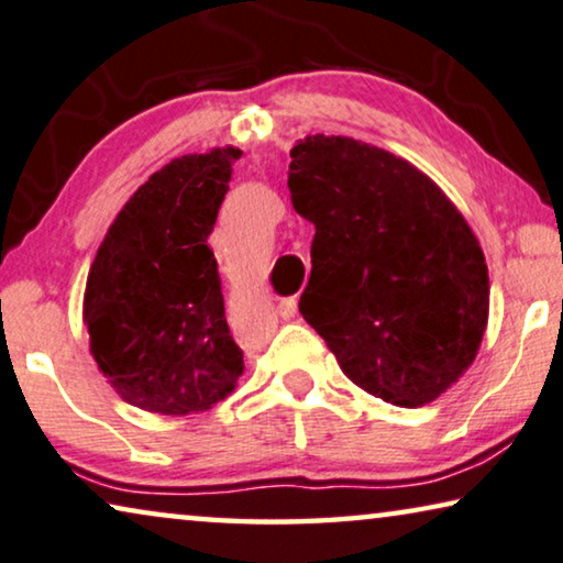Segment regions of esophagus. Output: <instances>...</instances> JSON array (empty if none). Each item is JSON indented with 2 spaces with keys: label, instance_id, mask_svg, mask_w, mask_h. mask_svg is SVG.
Segmentation results:
<instances>
[{
  "label": "esophagus",
  "instance_id": "1",
  "mask_svg": "<svg viewBox=\"0 0 563 563\" xmlns=\"http://www.w3.org/2000/svg\"><path fill=\"white\" fill-rule=\"evenodd\" d=\"M279 314L284 317V319H291L294 314H297V299H282V305H279Z\"/></svg>",
  "mask_w": 563,
  "mask_h": 563
}]
</instances>
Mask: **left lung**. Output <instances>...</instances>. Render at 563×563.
I'll list each match as a JSON object with an SVG mask.
<instances>
[{"instance_id": "1", "label": "left lung", "mask_w": 563, "mask_h": 563, "mask_svg": "<svg viewBox=\"0 0 563 563\" xmlns=\"http://www.w3.org/2000/svg\"><path fill=\"white\" fill-rule=\"evenodd\" d=\"M289 155L291 203L317 229L301 317L365 393L397 408L438 400L468 372L488 327L481 241L400 155L322 133Z\"/></svg>"}]
</instances>
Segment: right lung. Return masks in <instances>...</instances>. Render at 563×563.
<instances>
[{
	"mask_svg": "<svg viewBox=\"0 0 563 563\" xmlns=\"http://www.w3.org/2000/svg\"><path fill=\"white\" fill-rule=\"evenodd\" d=\"M241 151L173 158L128 198L98 246L82 322L98 369L155 415L206 412L244 375L209 233Z\"/></svg>",
	"mask_w": 563,
	"mask_h": 563,
	"instance_id": "1",
	"label": "right lung"
}]
</instances>
